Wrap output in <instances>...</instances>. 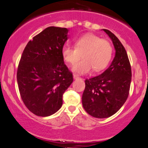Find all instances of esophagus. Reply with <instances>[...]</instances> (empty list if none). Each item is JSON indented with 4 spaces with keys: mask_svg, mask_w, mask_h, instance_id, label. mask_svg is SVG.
<instances>
[{
    "mask_svg": "<svg viewBox=\"0 0 148 148\" xmlns=\"http://www.w3.org/2000/svg\"><path fill=\"white\" fill-rule=\"evenodd\" d=\"M73 78L75 79H81L79 76H77V75H73Z\"/></svg>",
    "mask_w": 148,
    "mask_h": 148,
    "instance_id": "34e87169",
    "label": "esophagus"
}]
</instances>
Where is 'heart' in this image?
I'll use <instances>...</instances> for the list:
<instances>
[{
  "label": "heart",
  "mask_w": 148,
  "mask_h": 148,
  "mask_svg": "<svg viewBox=\"0 0 148 148\" xmlns=\"http://www.w3.org/2000/svg\"><path fill=\"white\" fill-rule=\"evenodd\" d=\"M83 54V59L73 67L79 75L87 74L94 69L102 71L108 65L112 58V47L110 42L96 35L85 34L75 40V47L65 45L61 49L63 59L70 65H74Z\"/></svg>",
  "instance_id": "heart-1"
}]
</instances>
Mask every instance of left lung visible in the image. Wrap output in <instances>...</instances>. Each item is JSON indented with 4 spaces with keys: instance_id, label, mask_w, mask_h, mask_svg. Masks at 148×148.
<instances>
[{
    "instance_id": "obj_1",
    "label": "left lung",
    "mask_w": 148,
    "mask_h": 148,
    "mask_svg": "<svg viewBox=\"0 0 148 148\" xmlns=\"http://www.w3.org/2000/svg\"><path fill=\"white\" fill-rule=\"evenodd\" d=\"M103 30L112 40L115 55L102 74L86 79L82 98L86 112L101 119L113 115L122 108L129 96L132 81V69L126 49L112 32Z\"/></svg>"
}]
</instances>
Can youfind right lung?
I'll return each mask as SVG.
<instances>
[{
    "label": "right lung",
    "mask_w": 148,
    "mask_h": 148,
    "mask_svg": "<svg viewBox=\"0 0 148 148\" xmlns=\"http://www.w3.org/2000/svg\"><path fill=\"white\" fill-rule=\"evenodd\" d=\"M68 33L66 28L49 26L33 38L22 53L18 87L25 106L36 115L48 117L57 112L73 80L61 55Z\"/></svg>",
    "instance_id": "add662e5"
}]
</instances>
